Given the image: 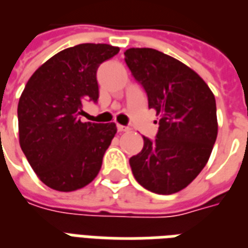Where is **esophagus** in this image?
I'll return each mask as SVG.
<instances>
[{
  "mask_svg": "<svg viewBox=\"0 0 248 248\" xmlns=\"http://www.w3.org/2000/svg\"><path fill=\"white\" fill-rule=\"evenodd\" d=\"M117 131H119V132H126V131H128V126L120 125V124H119V125H117Z\"/></svg>",
  "mask_w": 248,
  "mask_h": 248,
  "instance_id": "esophagus-1",
  "label": "esophagus"
}]
</instances>
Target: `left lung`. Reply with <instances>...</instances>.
Instances as JSON below:
<instances>
[{
    "label": "left lung",
    "instance_id": "left-lung-1",
    "mask_svg": "<svg viewBox=\"0 0 248 248\" xmlns=\"http://www.w3.org/2000/svg\"><path fill=\"white\" fill-rule=\"evenodd\" d=\"M132 76L159 115L155 139L129 159L136 180L159 195L179 192L202 172L217 139L213 93L196 72L153 48L124 52Z\"/></svg>",
    "mask_w": 248,
    "mask_h": 248
}]
</instances>
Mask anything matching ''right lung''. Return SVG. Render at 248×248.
<instances>
[{
	"label": "right lung",
	"instance_id": "1",
	"mask_svg": "<svg viewBox=\"0 0 248 248\" xmlns=\"http://www.w3.org/2000/svg\"><path fill=\"white\" fill-rule=\"evenodd\" d=\"M117 46L85 43L66 48L31 76L18 103L19 144L39 179L70 192L94 180L116 124L82 123V103H96V70Z\"/></svg>",
	"mask_w": 248,
	"mask_h": 248
}]
</instances>
